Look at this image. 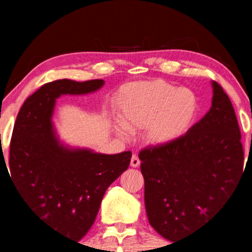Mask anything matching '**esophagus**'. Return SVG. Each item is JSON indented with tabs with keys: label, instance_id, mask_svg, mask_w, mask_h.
I'll return each instance as SVG.
<instances>
[{
	"label": "esophagus",
	"instance_id": "34e87169",
	"mask_svg": "<svg viewBox=\"0 0 252 252\" xmlns=\"http://www.w3.org/2000/svg\"><path fill=\"white\" fill-rule=\"evenodd\" d=\"M130 166L134 167V168H136V167L140 166V159H139V157L136 156V155H133V156H131Z\"/></svg>",
	"mask_w": 252,
	"mask_h": 252
}]
</instances>
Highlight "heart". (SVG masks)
I'll return each mask as SVG.
<instances>
[{
    "instance_id": "1",
    "label": "heart",
    "mask_w": 252,
    "mask_h": 252,
    "mask_svg": "<svg viewBox=\"0 0 252 252\" xmlns=\"http://www.w3.org/2000/svg\"><path fill=\"white\" fill-rule=\"evenodd\" d=\"M197 98L191 90L177 89L164 80L130 84L117 96L121 135L145 129L149 144L163 146L183 138L196 118Z\"/></svg>"
}]
</instances>
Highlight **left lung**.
<instances>
[{
    "label": "left lung",
    "instance_id": "8db88e82",
    "mask_svg": "<svg viewBox=\"0 0 252 252\" xmlns=\"http://www.w3.org/2000/svg\"><path fill=\"white\" fill-rule=\"evenodd\" d=\"M212 89L210 111L183 138L139 154L149 222L174 243L207 223L243 174L234 108L220 84L212 81Z\"/></svg>",
    "mask_w": 252,
    "mask_h": 252
}]
</instances>
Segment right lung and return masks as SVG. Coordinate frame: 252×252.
<instances>
[{"label":"right lung","instance_id":"add662e5","mask_svg":"<svg viewBox=\"0 0 252 252\" xmlns=\"http://www.w3.org/2000/svg\"><path fill=\"white\" fill-rule=\"evenodd\" d=\"M103 84L61 79L42 85L18 113L8 166L1 155L29 211L75 241L94 224L106 190L128 169L131 152L105 155L67 146L56 135L52 114L60 96L95 93Z\"/></svg>","mask_w":252,"mask_h":252}]
</instances>
